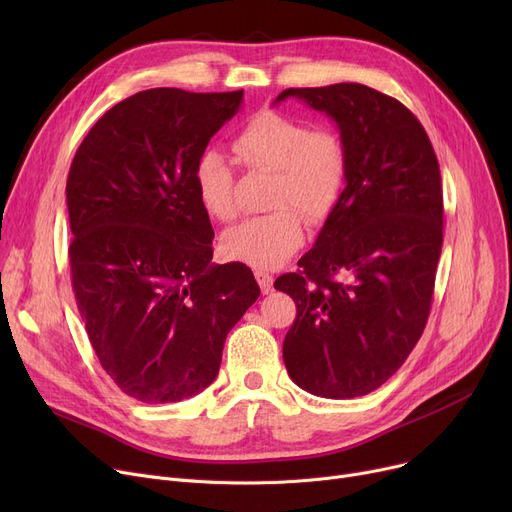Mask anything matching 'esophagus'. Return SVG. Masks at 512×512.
<instances>
[{"mask_svg": "<svg viewBox=\"0 0 512 512\" xmlns=\"http://www.w3.org/2000/svg\"><path fill=\"white\" fill-rule=\"evenodd\" d=\"M255 278H257V282H259V288H261L263 294H270V292L274 290V278H272L270 272L255 270Z\"/></svg>", "mask_w": 512, "mask_h": 512, "instance_id": "1", "label": "esophagus"}]
</instances>
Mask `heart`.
Listing matches in <instances>:
<instances>
[{"instance_id": "1", "label": "heart", "mask_w": 512, "mask_h": 512, "mask_svg": "<svg viewBox=\"0 0 512 512\" xmlns=\"http://www.w3.org/2000/svg\"><path fill=\"white\" fill-rule=\"evenodd\" d=\"M251 168L276 172L272 213L253 215L222 236L224 253L259 270H274L299 251L305 228L297 206L311 222L328 218L348 176L342 139L330 130H313L303 120L280 112H259L232 143ZM193 184L201 207L215 220L236 215L234 176L224 153L205 149L193 166Z\"/></svg>"}]
</instances>
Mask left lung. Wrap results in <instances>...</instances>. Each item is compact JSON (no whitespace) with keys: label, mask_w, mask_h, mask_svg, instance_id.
Returning <instances> with one entry per match:
<instances>
[{"label":"left lung","mask_w":512,"mask_h":512,"mask_svg":"<svg viewBox=\"0 0 512 512\" xmlns=\"http://www.w3.org/2000/svg\"><path fill=\"white\" fill-rule=\"evenodd\" d=\"M328 114L346 186L299 274L274 282L297 303L282 355L292 382L324 398L380 388L407 361L432 309L442 253V178L421 122L359 83L286 89Z\"/></svg>","instance_id":"1"}]
</instances>
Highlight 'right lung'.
<instances>
[{
    "label": "right lung",
    "mask_w": 512,
    "mask_h": 512,
    "mask_svg": "<svg viewBox=\"0 0 512 512\" xmlns=\"http://www.w3.org/2000/svg\"><path fill=\"white\" fill-rule=\"evenodd\" d=\"M242 91L149 89L107 110L66 182L70 272L93 351L141 402H180L220 371L228 332L257 301L245 263L213 265L195 159Z\"/></svg>",
    "instance_id": "right-lung-1"
}]
</instances>
